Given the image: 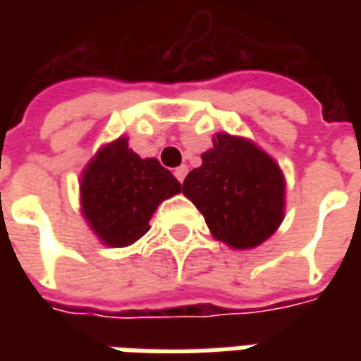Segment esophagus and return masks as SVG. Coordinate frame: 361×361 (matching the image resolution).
<instances>
[{"label":"esophagus","instance_id":"1","mask_svg":"<svg viewBox=\"0 0 361 361\" xmlns=\"http://www.w3.org/2000/svg\"><path fill=\"white\" fill-rule=\"evenodd\" d=\"M173 176L178 178V181L185 180V176H188V166L183 164L180 166V168H176V170H173Z\"/></svg>","mask_w":361,"mask_h":361}]
</instances>
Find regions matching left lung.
<instances>
[{
    "label": "left lung",
    "instance_id": "1",
    "mask_svg": "<svg viewBox=\"0 0 361 361\" xmlns=\"http://www.w3.org/2000/svg\"><path fill=\"white\" fill-rule=\"evenodd\" d=\"M203 164L183 181V195L204 216L211 234L234 250L269 240L284 219L286 181L265 150L243 137L219 133Z\"/></svg>",
    "mask_w": 361,
    "mask_h": 361
}]
</instances>
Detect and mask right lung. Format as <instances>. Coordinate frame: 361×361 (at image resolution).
Segmentation results:
<instances>
[{
    "label": "right lung",
    "mask_w": 361,
    "mask_h": 361,
    "mask_svg": "<svg viewBox=\"0 0 361 361\" xmlns=\"http://www.w3.org/2000/svg\"><path fill=\"white\" fill-rule=\"evenodd\" d=\"M81 209L100 242L127 247L149 232V220L181 183L157 158H141L127 137L104 145L81 176Z\"/></svg>",
    "instance_id": "add662e5"
}]
</instances>
